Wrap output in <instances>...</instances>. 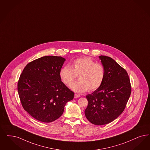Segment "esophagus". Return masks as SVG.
I'll use <instances>...</instances> for the list:
<instances>
[{
	"mask_svg": "<svg viewBox=\"0 0 150 150\" xmlns=\"http://www.w3.org/2000/svg\"><path fill=\"white\" fill-rule=\"evenodd\" d=\"M80 96H81L79 95V94H75V95H74V98H79V97H80Z\"/></svg>",
	"mask_w": 150,
	"mask_h": 150,
	"instance_id": "esophagus-1",
	"label": "esophagus"
}]
</instances>
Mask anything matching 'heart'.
<instances>
[{
    "label": "heart",
    "instance_id": "obj_1",
    "mask_svg": "<svg viewBox=\"0 0 150 150\" xmlns=\"http://www.w3.org/2000/svg\"><path fill=\"white\" fill-rule=\"evenodd\" d=\"M61 81L67 86H71L79 76V81L71 86L72 90L79 93L99 89L105 79V70L101 64H97L90 57L80 58L74 60L71 66H64L60 69Z\"/></svg>",
    "mask_w": 150,
    "mask_h": 150
}]
</instances>
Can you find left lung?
<instances>
[{
    "mask_svg": "<svg viewBox=\"0 0 150 150\" xmlns=\"http://www.w3.org/2000/svg\"><path fill=\"white\" fill-rule=\"evenodd\" d=\"M105 70L102 86L86 97V118L95 125H104L117 118L123 112L131 93L128 75L110 57L99 56Z\"/></svg>",
    "mask_w": 150,
    "mask_h": 150,
    "instance_id": "8db88e82",
    "label": "left lung"
}]
</instances>
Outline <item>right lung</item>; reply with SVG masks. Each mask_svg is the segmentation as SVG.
<instances>
[{
	"label": "right lung",
	"mask_w": 150,
	"mask_h": 150,
	"mask_svg": "<svg viewBox=\"0 0 150 150\" xmlns=\"http://www.w3.org/2000/svg\"><path fill=\"white\" fill-rule=\"evenodd\" d=\"M65 61L61 56H43L28 63L20 75L18 92L22 107L37 120L50 123L58 119L74 98V92L59 75Z\"/></svg>",
	"instance_id": "right-lung-1"
}]
</instances>
